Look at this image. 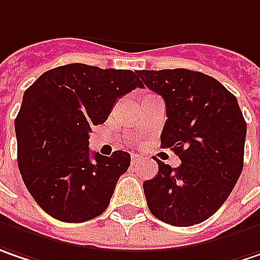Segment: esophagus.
<instances>
[{
  "instance_id": "34e87169",
  "label": "esophagus",
  "mask_w": 260,
  "mask_h": 260,
  "mask_svg": "<svg viewBox=\"0 0 260 260\" xmlns=\"http://www.w3.org/2000/svg\"><path fill=\"white\" fill-rule=\"evenodd\" d=\"M141 160H143V157H141L140 154H137V153H132V154H131V161H132V163H138V161Z\"/></svg>"
}]
</instances>
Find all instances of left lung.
I'll list each match as a JSON object with an SVG mask.
<instances>
[{
	"label": "left lung",
	"instance_id": "1",
	"mask_svg": "<svg viewBox=\"0 0 260 260\" xmlns=\"http://www.w3.org/2000/svg\"><path fill=\"white\" fill-rule=\"evenodd\" d=\"M138 76L163 97V148L181 159L178 168L157 160L145 181L150 212L174 226L206 221L225 203L243 171L247 123L237 99L215 78L187 69L140 70Z\"/></svg>",
	"mask_w": 260,
	"mask_h": 260
}]
</instances>
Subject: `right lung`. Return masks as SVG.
Wrapping results in <instances>:
<instances>
[{
	"instance_id": "obj_1",
	"label": "right lung",
	"mask_w": 260,
	"mask_h": 260,
	"mask_svg": "<svg viewBox=\"0 0 260 260\" xmlns=\"http://www.w3.org/2000/svg\"><path fill=\"white\" fill-rule=\"evenodd\" d=\"M143 88L138 72L72 63L42 73L23 94L14 120L17 165L41 209L61 222H85L110 203L129 168L126 151H89L91 126L107 120L116 100Z\"/></svg>"
}]
</instances>
